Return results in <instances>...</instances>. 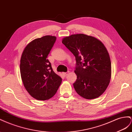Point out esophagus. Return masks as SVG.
<instances>
[{
    "mask_svg": "<svg viewBox=\"0 0 132 132\" xmlns=\"http://www.w3.org/2000/svg\"><path fill=\"white\" fill-rule=\"evenodd\" d=\"M69 71H68V72H63V75H64V76H66L67 75L69 74Z\"/></svg>",
    "mask_w": 132,
    "mask_h": 132,
    "instance_id": "34e87169",
    "label": "esophagus"
}]
</instances>
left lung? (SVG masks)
I'll list each match as a JSON object with an SVG mask.
<instances>
[{
  "instance_id": "8db88e82",
  "label": "left lung",
  "mask_w": 132,
  "mask_h": 132,
  "mask_svg": "<svg viewBox=\"0 0 132 132\" xmlns=\"http://www.w3.org/2000/svg\"><path fill=\"white\" fill-rule=\"evenodd\" d=\"M62 43L76 59L75 91L88 100L102 95L111 77L110 57L103 44L95 37L83 34L64 37Z\"/></svg>"
}]
</instances>
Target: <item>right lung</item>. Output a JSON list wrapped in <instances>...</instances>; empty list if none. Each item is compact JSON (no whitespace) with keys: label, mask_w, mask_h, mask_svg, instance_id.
<instances>
[{"label":"right lung","mask_w":132,"mask_h":132,"mask_svg":"<svg viewBox=\"0 0 132 132\" xmlns=\"http://www.w3.org/2000/svg\"><path fill=\"white\" fill-rule=\"evenodd\" d=\"M56 37L46 35L32 40L22 52L20 70L26 91L37 100L51 98L57 92L62 78L52 70L47 56Z\"/></svg>","instance_id":"obj_1"}]
</instances>
